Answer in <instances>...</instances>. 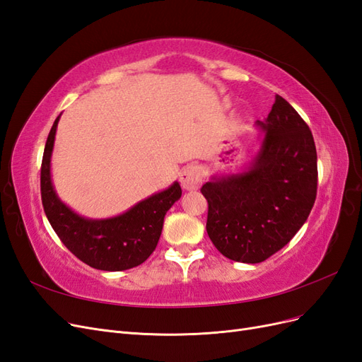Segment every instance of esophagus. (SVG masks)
Returning <instances> with one entry per match:
<instances>
[{"instance_id":"34e87169","label":"esophagus","mask_w":362,"mask_h":362,"mask_svg":"<svg viewBox=\"0 0 362 362\" xmlns=\"http://www.w3.org/2000/svg\"><path fill=\"white\" fill-rule=\"evenodd\" d=\"M180 182L182 185V189L185 190H194L199 187V184L202 182V172L198 166L194 164H189L185 166L180 175Z\"/></svg>"}]
</instances>
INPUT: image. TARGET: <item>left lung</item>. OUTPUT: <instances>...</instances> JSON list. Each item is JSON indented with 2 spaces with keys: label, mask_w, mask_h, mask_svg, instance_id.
<instances>
[{
  "label": "left lung",
  "mask_w": 362,
  "mask_h": 362,
  "mask_svg": "<svg viewBox=\"0 0 362 362\" xmlns=\"http://www.w3.org/2000/svg\"><path fill=\"white\" fill-rule=\"evenodd\" d=\"M249 169L202 185L206 233L226 258L255 264L276 254L308 218L317 194V151L299 113L276 95Z\"/></svg>",
  "instance_id": "left-lung-1"
}]
</instances>
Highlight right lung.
Instances as JSON below:
<instances>
[{
  "label": "right lung",
  "instance_id": "right-lung-1",
  "mask_svg": "<svg viewBox=\"0 0 362 362\" xmlns=\"http://www.w3.org/2000/svg\"><path fill=\"white\" fill-rule=\"evenodd\" d=\"M59 119L54 120L48 134L40 168L42 205L52 229L76 258L93 269L119 272L141 264L157 247L164 216L181 198L180 184L173 182L116 217L92 221L78 216L59 199L51 181V154Z\"/></svg>",
  "mask_w": 362,
  "mask_h": 362
}]
</instances>
